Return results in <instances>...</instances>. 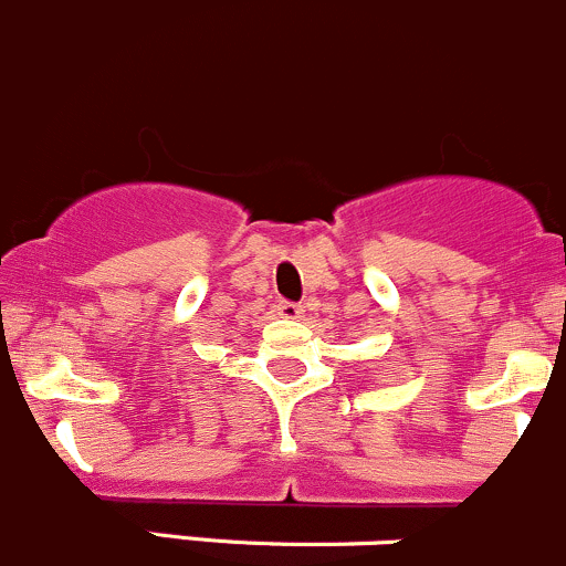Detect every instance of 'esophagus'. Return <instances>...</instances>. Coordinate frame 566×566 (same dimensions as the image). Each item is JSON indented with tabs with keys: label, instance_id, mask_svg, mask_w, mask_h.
I'll return each mask as SVG.
<instances>
[{
	"label": "esophagus",
	"instance_id": "34e87169",
	"mask_svg": "<svg viewBox=\"0 0 566 566\" xmlns=\"http://www.w3.org/2000/svg\"><path fill=\"white\" fill-rule=\"evenodd\" d=\"M276 314L284 319H301L303 317V306L298 303H290V301H279L276 303Z\"/></svg>",
	"mask_w": 566,
	"mask_h": 566
}]
</instances>
